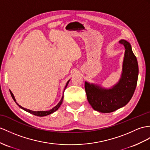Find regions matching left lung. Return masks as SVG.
Returning a JSON list of instances; mask_svg holds the SVG:
<instances>
[{
  "label": "left lung",
  "instance_id": "obj_1",
  "mask_svg": "<svg viewBox=\"0 0 150 150\" xmlns=\"http://www.w3.org/2000/svg\"><path fill=\"white\" fill-rule=\"evenodd\" d=\"M119 42L125 49L119 81L109 89L86 81L85 83L88 101L94 110L100 112H111L125 106L133 96L137 86L139 67L136 57L129 42L122 39Z\"/></svg>",
  "mask_w": 150,
  "mask_h": 150
}]
</instances>
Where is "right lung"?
I'll list each match as a JSON object with an SVG mask.
<instances>
[{
	"label": "right lung",
	"mask_w": 150,
	"mask_h": 150,
	"mask_svg": "<svg viewBox=\"0 0 150 150\" xmlns=\"http://www.w3.org/2000/svg\"><path fill=\"white\" fill-rule=\"evenodd\" d=\"M69 81H70V79H69V81L67 82L66 85H65V86L64 90H65V88H67V85H68V84H69ZM9 92H10L11 95V97H12V98H13V100H14V102H15V103H16V104L18 105V106H19L20 108H21L22 109H23V110H25V111L30 112V113H31V114L34 115H35V116H47V115H50V114H52V113L54 112V111H56L57 110H58V109L60 108V105L62 104V101H63V99H64V96H63L62 97V98H61L60 101L59 102V103H58V104L56 105V106H54L53 108H52V109H50V110H49V111H32V110H30V109H26V108H23L22 106H21L20 105L16 103V99H15V98H14V95H13V93L11 92V91L9 90Z\"/></svg>",
	"instance_id": "obj_1"
}]
</instances>
